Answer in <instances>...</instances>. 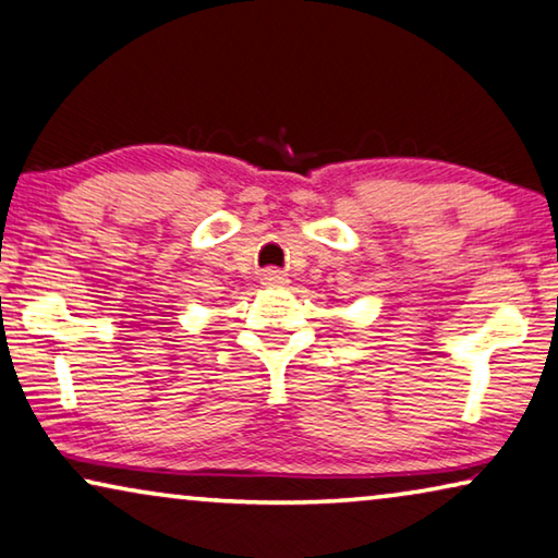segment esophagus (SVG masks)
I'll return each instance as SVG.
<instances>
[{
    "label": "esophagus",
    "instance_id": "34e87169",
    "mask_svg": "<svg viewBox=\"0 0 558 558\" xmlns=\"http://www.w3.org/2000/svg\"><path fill=\"white\" fill-rule=\"evenodd\" d=\"M263 282H265V286H288V276H286V272H280V270H265Z\"/></svg>",
    "mask_w": 558,
    "mask_h": 558
}]
</instances>
